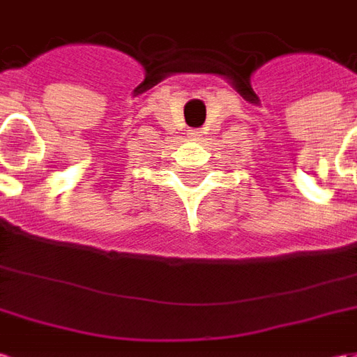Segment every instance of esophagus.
Returning <instances> with one entry per match:
<instances>
[{"mask_svg": "<svg viewBox=\"0 0 357 357\" xmlns=\"http://www.w3.org/2000/svg\"><path fill=\"white\" fill-rule=\"evenodd\" d=\"M189 138H191V140H203V130H191V132H189Z\"/></svg>", "mask_w": 357, "mask_h": 357, "instance_id": "obj_1", "label": "esophagus"}]
</instances>
